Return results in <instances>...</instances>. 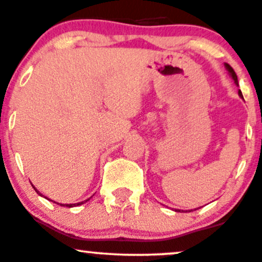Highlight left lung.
Here are the masks:
<instances>
[{"label":"left lung","mask_w":262,"mask_h":262,"mask_svg":"<svg viewBox=\"0 0 262 262\" xmlns=\"http://www.w3.org/2000/svg\"><path fill=\"white\" fill-rule=\"evenodd\" d=\"M224 66H225V69H227V70H228V73H229V75L231 76V79L234 80V82H235V85L237 86V76H236L235 71H234L233 68H231V66H230L229 64H227V62H225ZM237 93H239L240 97L243 98V93H242V91H240V90H239V91H237ZM197 209H198V208H197ZM191 210H192V209H191ZM191 210H189V212H191ZM194 210H196V208H194ZM175 212H180V209H175ZM182 212H183V210H182ZM186 212H188V210H186Z\"/></svg>","instance_id":"left-lung-1"}]
</instances>
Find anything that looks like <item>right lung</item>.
<instances>
[{
    "mask_svg": "<svg viewBox=\"0 0 262 262\" xmlns=\"http://www.w3.org/2000/svg\"><path fill=\"white\" fill-rule=\"evenodd\" d=\"M32 186H33V185H32ZM33 188L35 189V192H37V193L39 194V196H41V197L47 198V200H49V198H48V197H45L44 194H41L40 192H39L38 189L34 187V186H33ZM89 200H90V198H89ZM89 200H86V201H82V202H79V203H74V204H62V203H56V202H54V203H56V204H60V206H62V207H69V208H71V207H75V206H81V204H83V203H85V202H87V201H89ZM49 201H52V200H49ZM52 202H53V201H52Z\"/></svg>",
    "mask_w": 262,
    "mask_h": 262,
    "instance_id": "add662e5",
    "label": "right lung"
}]
</instances>
